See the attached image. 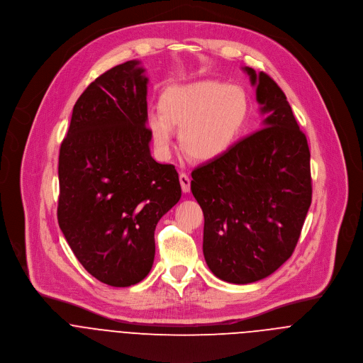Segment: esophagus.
I'll use <instances>...</instances> for the list:
<instances>
[{"instance_id":"1","label":"esophagus","mask_w":363,"mask_h":363,"mask_svg":"<svg viewBox=\"0 0 363 363\" xmlns=\"http://www.w3.org/2000/svg\"><path fill=\"white\" fill-rule=\"evenodd\" d=\"M179 182H181V188L185 194H188L191 191V179L185 172L179 174Z\"/></svg>"}]
</instances>
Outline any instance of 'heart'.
Returning <instances> with one entry per match:
<instances>
[{"label":"heart","mask_w":363,"mask_h":363,"mask_svg":"<svg viewBox=\"0 0 363 363\" xmlns=\"http://www.w3.org/2000/svg\"><path fill=\"white\" fill-rule=\"evenodd\" d=\"M148 117L157 150L168 154L172 128H179L181 147L198 161L223 155L239 138L249 116V97L242 87L220 82H198L168 89Z\"/></svg>","instance_id":"b5f03b06"}]
</instances>
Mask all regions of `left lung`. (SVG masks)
<instances>
[{
    "label": "left lung",
    "mask_w": 363,
    "mask_h": 363,
    "mask_svg": "<svg viewBox=\"0 0 363 363\" xmlns=\"http://www.w3.org/2000/svg\"><path fill=\"white\" fill-rule=\"evenodd\" d=\"M243 70L256 86L262 130L195 168L191 181L206 264L233 284L266 279L290 259L313 196L307 137L284 91L264 72Z\"/></svg>",
    "instance_id": "1"
}]
</instances>
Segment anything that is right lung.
Instances as JSON below:
<instances>
[{
  "label": "right lung",
  "mask_w": 363,
  "mask_h": 363,
  "mask_svg": "<svg viewBox=\"0 0 363 363\" xmlns=\"http://www.w3.org/2000/svg\"><path fill=\"white\" fill-rule=\"evenodd\" d=\"M147 82L138 60L100 74L59 151V228L87 273L113 287L147 277L155 226L181 198L175 167L150 152Z\"/></svg>",
  "instance_id": "obj_1"
}]
</instances>
